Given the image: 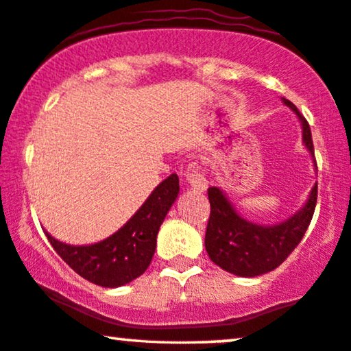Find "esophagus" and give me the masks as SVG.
<instances>
[{
	"mask_svg": "<svg viewBox=\"0 0 351 351\" xmlns=\"http://www.w3.org/2000/svg\"><path fill=\"white\" fill-rule=\"evenodd\" d=\"M185 179L188 182V185L191 186L193 191L196 193H204L207 190L208 182L206 180V177L202 176V172L199 171L196 166H190L185 172Z\"/></svg>",
	"mask_w": 351,
	"mask_h": 351,
	"instance_id": "esophagus-1",
	"label": "esophagus"
}]
</instances>
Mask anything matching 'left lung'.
I'll use <instances>...</instances> for the list:
<instances>
[{"label": "left lung", "instance_id": "left-lung-1", "mask_svg": "<svg viewBox=\"0 0 351 351\" xmlns=\"http://www.w3.org/2000/svg\"><path fill=\"white\" fill-rule=\"evenodd\" d=\"M284 104L296 112L303 125V141L312 157L311 127L292 101ZM317 168V161L314 157ZM210 217L206 232L208 257L226 271L237 276L254 278L278 268L290 256L303 239L317 204V185H314L306 206L292 218L278 226H258L240 217L228 197L217 186L208 188Z\"/></svg>", "mask_w": 351, "mask_h": 351}]
</instances>
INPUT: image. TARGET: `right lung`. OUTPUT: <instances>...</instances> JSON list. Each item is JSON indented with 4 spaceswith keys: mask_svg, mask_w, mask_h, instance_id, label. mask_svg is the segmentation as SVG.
<instances>
[{
    "mask_svg": "<svg viewBox=\"0 0 351 351\" xmlns=\"http://www.w3.org/2000/svg\"><path fill=\"white\" fill-rule=\"evenodd\" d=\"M177 194L179 177L171 174L123 228L100 243L70 246L47 232L45 235L59 257L80 276L101 287H121L141 276L150 265L157 247L158 229Z\"/></svg>",
    "mask_w": 351,
    "mask_h": 351,
    "instance_id": "obj_1",
    "label": "right lung"
}]
</instances>
